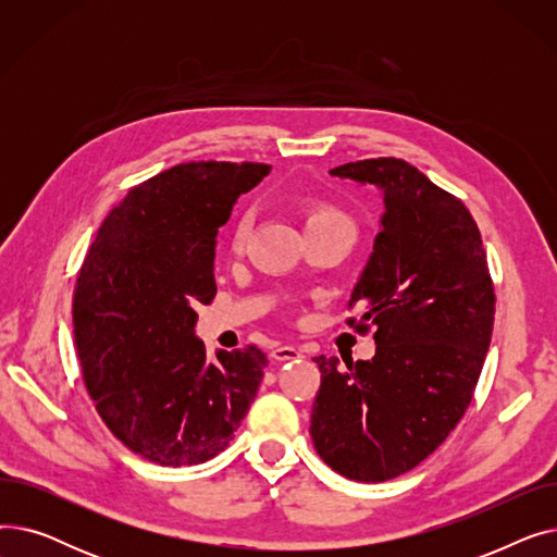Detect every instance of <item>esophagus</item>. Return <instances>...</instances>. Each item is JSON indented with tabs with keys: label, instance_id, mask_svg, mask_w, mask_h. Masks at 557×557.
I'll use <instances>...</instances> for the list:
<instances>
[{
	"label": "esophagus",
	"instance_id": "esophagus-1",
	"mask_svg": "<svg viewBox=\"0 0 557 557\" xmlns=\"http://www.w3.org/2000/svg\"><path fill=\"white\" fill-rule=\"evenodd\" d=\"M271 359L280 361V363L282 361H298V359H302V352L294 345H277L271 349Z\"/></svg>",
	"mask_w": 557,
	"mask_h": 557
}]
</instances>
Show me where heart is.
<instances>
[{"label":"heart","mask_w":557,"mask_h":557,"mask_svg":"<svg viewBox=\"0 0 557 557\" xmlns=\"http://www.w3.org/2000/svg\"><path fill=\"white\" fill-rule=\"evenodd\" d=\"M315 225H349L345 214L334 208V205H325V202H318V205H311V208L307 210V227H315ZM246 232V225L239 223L237 225V232H234V237H237V242H242Z\"/></svg>","instance_id":"obj_1"}]
</instances>
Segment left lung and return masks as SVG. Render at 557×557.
Listing matches in <instances>:
<instances>
[{"mask_svg": "<svg viewBox=\"0 0 557 557\" xmlns=\"http://www.w3.org/2000/svg\"><path fill=\"white\" fill-rule=\"evenodd\" d=\"M338 178L384 191L386 212L349 298L374 327L370 361L315 357L318 456L334 472L382 483L445 443L472 401L494 325L481 232L462 200L397 158L347 162Z\"/></svg>", "mask_w": 557, "mask_h": 557, "instance_id": "left-lung-1", "label": "left lung"}]
</instances>
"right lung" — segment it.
Segmentation results:
<instances>
[{
	"label": "right lung",
	"mask_w": 557,
	"mask_h": 557,
	"mask_svg": "<svg viewBox=\"0 0 557 557\" xmlns=\"http://www.w3.org/2000/svg\"><path fill=\"white\" fill-rule=\"evenodd\" d=\"M257 162H187L139 183L106 216L74 286V343L106 426L162 467L221 454L259 391L267 355L208 361L194 307L216 296L214 248Z\"/></svg>",
	"instance_id": "right-lung-1"
}]
</instances>
